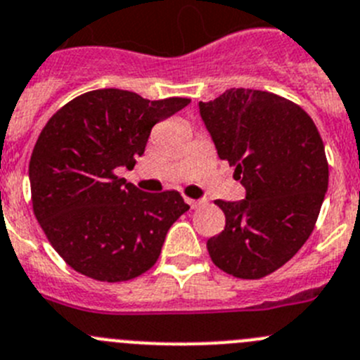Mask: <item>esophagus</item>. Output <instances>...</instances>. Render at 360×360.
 <instances>
[{"instance_id":"obj_1","label":"esophagus","mask_w":360,"mask_h":360,"mask_svg":"<svg viewBox=\"0 0 360 360\" xmlns=\"http://www.w3.org/2000/svg\"><path fill=\"white\" fill-rule=\"evenodd\" d=\"M186 202L189 203L191 209H198V207L205 205V200H193V198H186Z\"/></svg>"}]
</instances>
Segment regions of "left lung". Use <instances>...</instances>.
I'll use <instances>...</instances> for the list:
<instances>
[{
    "mask_svg": "<svg viewBox=\"0 0 360 360\" xmlns=\"http://www.w3.org/2000/svg\"><path fill=\"white\" fill-rule=\"evenodd\" d=\"M221 160L236 167L245 200L216 205L225 230L207 240L217 268L255 280L291 260L312 233L328 189L325 146L311 115L273 92L229 89L200 101Z\"/></svg>",
    "mask_w": 360,
    "mask_h": 360,
    "instance_id": "left-lung-1",
    "label": "left lung"
}]
</instances>
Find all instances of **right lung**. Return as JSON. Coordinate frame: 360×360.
<instances>
[{"instance_id":"1","label":"right lung","mask_w":360,"mask_h":360,"mask_svg":"<svg viewBox=\"0 0 360 360\" xmlns=\"http://www.w3.org/2000/svg\"><path fill=\"white\" fill-rule=\"evenodd\" d=\"M189 103L98 89L69 101L42 128L30 158L32 203L75 271L124 282L157 262L167 230L189 205L176 191H139L117 169L134 167L151 128Z\"/></svg>"}]
</instances>
